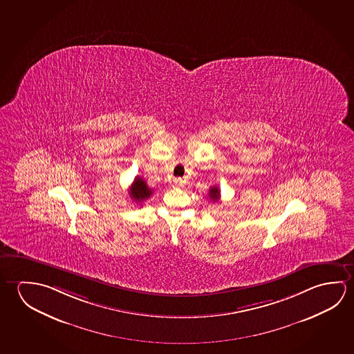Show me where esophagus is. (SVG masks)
Segmentation results:
<instances>
[{"mask_svg":"<svg viewBox=\"0 0 354 354\" xmlns=\"http://www.w3.org/2000/svg\"><path fill=\"white\" fill-rule=\"evenodd\" d=\"M174 184L175 186H178V187H183V186L185 185V181L183 179H175Z\"/></svg>","mask_w":354,"mask_h":354,"instance_id":"34e87169","label":"esophagus"}]
</instances>
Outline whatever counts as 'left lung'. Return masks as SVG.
<instances>
[{
	"label": "left lung",
	"mask_w": 354,
	"mask_h": 354,
	"mask_svg": "<svg viewBox=\"0 0 354 354\" xmlns=\"http://www.w3.org/2000/svg\"><path fill=\"white\" fill-rule=\"evenodd\" d=\"M209 196L214 203V201H217V200L220 198V190H218L217 187H214H214H211L209 192Z\"/></svg>",
	"instance_id": "8db88e82"
}]
</instances>
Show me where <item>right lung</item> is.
I'll return each instance as SVG.
<instances>
[{
	"label": "right lung",
	"mask_w": 354,
	"mask_h": 354,
	"mask_svg": "<svg viewBox=\"0 0 354 354\" xmlns=\"http://www.w3.org/2000/svg\"><path fill=\"white\" fill-rule=\"evenodd\" d=\"M151 194L153 192L147 185L145 180L142 179L140 176H136L133 184L131 186V192H129V196L132 197L134 203L142 205L147 198L151 197Z\"/></svg>",
	"instance_id": "add662e5"
}]
</instances>
